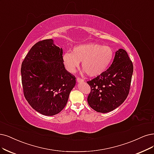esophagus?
I'll use <instances>...</instances> for the list:
<instances>
[{"label": "esophagus", "instance_id": "esophagus-1", "mask_svg": "<svg viewBox=\"0 0 154 154\" xmlns=\"http://www.w3.org/2000/svg\"><path fill=\"white\" fill-rule=\"evenodd\" d=\"M77 82H82L84 81V80H83V79H81V78L77 77Z\"/></svg>", "mask_w": 154, "mask_h": 154}]
</instances>
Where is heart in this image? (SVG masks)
Segmentation results:
<instances>
[{
	"instance_id": "heart-1",
	"label": "heart",
	"mask_w": 154,
	"mask_h": 154,
	"mask_svg": "<svg viewBox=\"0 0 154 154\" xmlns=\"http://www.w3.org/2000/svg\"><path fill=\"white\" fill-rule=\"evenodd\" d=\"M113 58V49L107 45L88 43L75 46L72 53L63 56V61L68 72L73 73L82 62L84 72L91 77H97L103 73Z\"/></svg>"
}]
</instances>
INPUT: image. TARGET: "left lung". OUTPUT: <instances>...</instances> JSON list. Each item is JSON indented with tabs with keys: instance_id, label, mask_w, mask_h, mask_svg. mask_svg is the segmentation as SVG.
<instances>
[{
	"instance_id": "left-lung-1",
	"label": "left lung",
	"mask_w": 154,
	"mask_h": 154,
	"mask_svg": "<svg viewBox=\"0 0 154 154\" xmlns=\"http://www.w3.org/2000/svg\"><path fill=\"white\" fill-rule=\"evenodd\" d=\"M133 72V63L127 52L119 49L109 69L87 82L91 88L89 105L100 113L117 109L128 97Z\"/></svg>"
}]
</instances>
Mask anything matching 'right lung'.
I'll return each mask as SVG.
<instances>
[{"label":"right lung","instance_id":"1","mask_svg":"<svg viewBox=\"0 0 154 154\" xmlns=\"http://www.w3.org/2000/svg\"><path fill=\"white\" fill-rule=\"evenodd\" d=\"M62 54L53 39H45L33 45L22 62L25 97L44 116H54L64 109L76 83L75 77L65 69Z\"/></svg>","mask_w":154,"mask_h":154}]
</instances>
